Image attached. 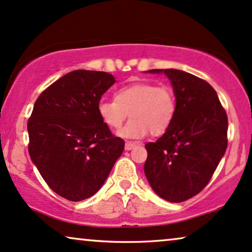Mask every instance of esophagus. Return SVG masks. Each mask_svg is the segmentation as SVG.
Listing matches in <instances>:
<instances>
[{
	"instance_id": "1",
	"label": "esophagus",
	"mask_w": 252,
	"mask_h": 252,
	"mask_svg": "<svg viewBox=\"0 0 252 252\" xmlns=\"http://www.w3.org/2000/svg\"><path fill=\"white\" fill-rule=\"evenodd\" d=\"M138 146L136 145V143H134V142H129V141H127L126 143H125V149L126 150H132L133 148H135V147Z\"/></svg>"
}]
</instances>
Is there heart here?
Listing matches in <instances>:
<instances>
[{
	"label": "heart",
	"mask_w": 252,
	"mask_h": 252,
	"mask_svg": "<svg viewBox=\"0 0 252 252\" xmlns=\"http://www.w3.org/2000/svg\"><path fill=\"white\" fill-rule=\"evenodd\" d=\"M98 116L107 127L119 129L127 116L132 119L119 130L118 135L127 140L145 138L165 133L174 122L177 103L171 87L166 84L135 83L119 88L114 99H100Z\"/></svg>",
	"instance_id": "heart-1"
}]
</instances>
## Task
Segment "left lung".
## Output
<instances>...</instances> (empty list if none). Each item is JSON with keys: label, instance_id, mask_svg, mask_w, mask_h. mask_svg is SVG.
Instances as JSON below:
<instances>
[{"label": "left lung", "instance_id": "left-lung-1", "mask_svg": "<svg viewBox=\"0 0 252 252\" xmlns=\"http://www.w3.org/2000/svg\"><path fill=\"white\" fill-rule=\"evenodd\" d=\"M149 73L168 76L177 111L169 129L145 146V174L156 194L182 202L204 190L226 153L228 117L217 91L202 78L178 69Z\"/></svg>", "mask_w": 252, "mask_h": 252}]
</instances>
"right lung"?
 Returning <instances> with one entry per match:
<instances>
[{
    "label": "right lung",
    "mask_w": 252,
    "mask_h": 252,
    "mask_svg": "<svg viewBox=\"0 0 252 252\" xmlns=\"http://www.w3.org/2000/svg\"><path fill=\"white\" fill-rule=\"evenodd\" d=\"M105 71H70L46 88L28 122L29 154L55 193L70 201L102 188L125 147L98 116L103 94L114 84Z\"/></svg>",
    "instance_id": "obj_1"
}]
</instances>
